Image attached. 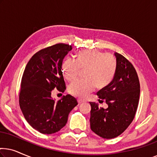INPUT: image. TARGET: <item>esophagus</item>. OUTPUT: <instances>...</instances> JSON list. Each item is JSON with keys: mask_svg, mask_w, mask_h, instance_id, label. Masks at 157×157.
<instances>
[{"mask_svg": "<svg viewBox=\"0 0 157 157\" xmlns=\"http://www.w3.org/2000/svg\"><path fill=\"white\" fill-rule=\"evenodd\" d=\"M83 102H84V100L81 99V98H78V103L79 104H81V103H83Z\"/></svg>", "mask_w": 157, "mask_h": 157, "instance_id": "34e87169", "label": "esophagus"}]
</instances>
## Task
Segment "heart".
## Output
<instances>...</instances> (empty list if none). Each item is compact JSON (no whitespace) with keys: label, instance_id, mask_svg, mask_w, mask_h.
<instances>
[{"label":"heart","instance_id":"1","mask_svg":"<svg viewBox=\"0 0 157 157\" xmlns=\"http://www.w3.org/2000/svg\"><path fill=\"white\" fill-rule=\"evenodd\" d=\"M117 60L110 53L98 50L81 51L76 55V61L67 59L63 62L62 72L68 81L77 78L81 70L86 69V79H77L68 86V91L74 96L85 98L98 89L110 84L117 71Z\"/></svg>","mask_w":157,"mask_h":157}]
</instances>
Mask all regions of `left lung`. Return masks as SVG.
Listing matches in <instances>:
<instances>
[{"mask_svg": "<svg viewBox=\"0 0 157 157\" xmlns=\"http://www.w3.org/2000/svg\"><path fill=\"white\" fill-rule=\"evenodd\" d=\"M117 71L110 84L97 92L99 102L108 108L90 102V125L93 132L104 139L121 134L132 123L136 114L140 94L138 75L134 66L124 56L116 52Z\"/></svg>", "mask_w": 157, "mask_h": 157, "instance_id": "obj_1", "label": "left lung"}]
</instances>
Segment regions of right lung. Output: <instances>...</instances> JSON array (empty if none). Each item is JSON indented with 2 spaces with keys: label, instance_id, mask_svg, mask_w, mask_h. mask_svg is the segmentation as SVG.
Masks as SVG:
<instances>
[{
  "label": "right lung",
  "instance_id": "right-lung-1",
  "mask_svg": "<svg viewBox=\"0 0 157 157\" xmlns=\"http://www.w3.org/2000/svg\"><path fill=\"white\" fill-rule=\"evenodd\" d=\"M71 49V46L65 44L41 49L31 57L23 72L19 104L28 123L41 134L61 130L67 123L71 111L78 104L69 94L58 101L51 97L54 89L61 92L66 90L61 66Z\"/></svg>",
  "mask_w": 157,
  "mask_h": 157
}]
</instances>
